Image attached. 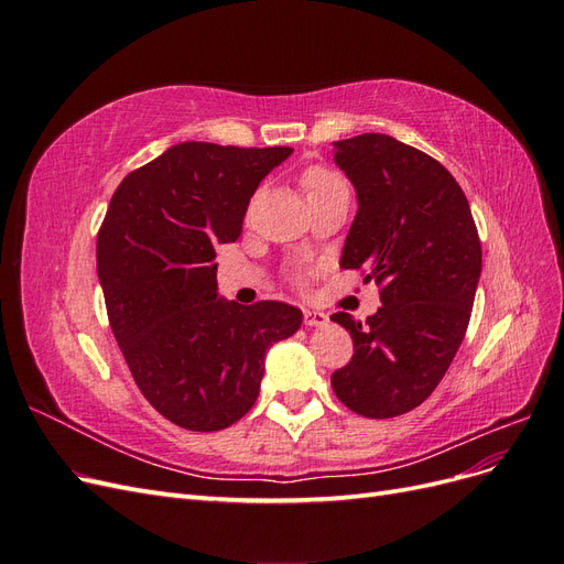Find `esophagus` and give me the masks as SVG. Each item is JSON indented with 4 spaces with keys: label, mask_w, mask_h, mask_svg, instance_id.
<instances>
[{
    "label": "esophagus",
    "mask_w": 564,
    "mask_h": 564,
    "mask_svg": "<svg viewBox=\"0 0 564 564\" xmlns=\"http://www.w3.org/2000/svg\"><path fill=\"white\" fill-rule=\"evenodd\" d=\"M303 322L305 327H322V324L329 322V317L319 311H303Z\"/></svg>",
    "instance_id": "esophagus-1"
}]
</instances>
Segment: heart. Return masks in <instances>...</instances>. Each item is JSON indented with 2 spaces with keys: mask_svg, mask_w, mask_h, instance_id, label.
I'll return each instance as SVG.
<instances>
[{
  "mask_svg": "<svg viewBox=\"0 0 564 564\" xmlns=\"http://www.w3.org/2000/svg\"><path fill=\"white\" fill-rule=\"evenodd\" d=\"M336 187H344V181H340L336 174H332L329 169L311 166L308 172L303 174V191H305V195H308V199L317 197V195H327V193L336 191Z\"/></svg>",
  "mask_w": 564,
  "mask_h": 564,
  "instance_id": "heart-1",
  "label": "heart"
}]
</instances>
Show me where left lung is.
<instances>
[{"label": "left lung", "instance_id": "1", "mask_svg": "<svg viewBox=\"0 0 564 564\" xmlns=\"http://www.w3.org/2000/svg\"><path fill=\"white\" fill-rule=\"evenodd\" d=\"M334 162L357 197L340 268H365V282L383 289L365 324L332 315L355 346L332 388L355 414L392 419L431 395L464 340L482 272L480 237L460 185L425 152L362 133L336 141Z\"/></svg>", "mask_w": 564, "mask_h": 564}]
</instances>
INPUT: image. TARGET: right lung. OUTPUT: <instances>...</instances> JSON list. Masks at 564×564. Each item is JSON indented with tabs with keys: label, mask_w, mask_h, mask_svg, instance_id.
<instances>
[{
	"label": "right lung",
	"mask_w": 564,
	"mask_h": 564,
	"mask_svg": "<svg viewBox=\"0 0 564 564\" xmlns=\"http://www.w3.org/2000/svg\"><path fill=\"white\" fill-rule=\"evenodd\" d=\"M292 148L187 141L131 172L98 232L110 327L135 386L172 423L212 433L259 398L265 352L299 332L280 301L218 296L216 247L242 235L249 199Z\"/></svg>",
	"instance_id": "add662e5"
}]
</instances>
